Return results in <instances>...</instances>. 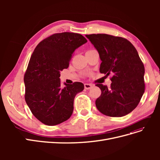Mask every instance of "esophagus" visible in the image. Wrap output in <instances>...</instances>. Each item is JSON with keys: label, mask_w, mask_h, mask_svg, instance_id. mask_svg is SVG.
I'll return each mask as SVG.
<instances>
[{"label": "esophagus", "mask_w": 160, "mask_h": 160, "mask_svg": "<svg viewBox=\"0 0 160 160\" xmlns=\"http://www.w3.org/2000/svg\"><path fill=\"white\" fill-rule=\"evenodd\" d=\"M92 86H93V85H92L91 84H89V83H85L84 84V88L86 89H91L92 88Z\"/></svg>", "instance_id": "obj_1"}]
</instances>
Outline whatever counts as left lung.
Segmentation results:
<instances>
[{
    "label": "left lung",
    "mask_w": 160,
    "mask_h": 160,
    "mask_svg": "<svg viewBox=\"0 0 160 160\" xmlns=\"http://www.w3.org/2000/svg\"><path fill=\"white\" fill-rule=\"evenodd\" d=\"M98 50L101 73L112 74L110 88L97 84L101 94L95 105L101 113L122 117L137 107L145 91L143 62L134 46L126 38L107 34L86 35Z\"/></svg>",
    "instance_id": "left-lung-1"
}]
</instances>
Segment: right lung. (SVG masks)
<instances>
[{"mask_svg": "<svg viewBox=\"0 0 160 160\" xmlns=\"http://www.w3.org/2000/svg\"><path fill=\"white\" fill-rule=\"evenodd\" d=\"M88 42L78 33H55L41 41L34 50L24 75L25 99L33 115L47 125L68 119L75 97L83 90L80 82L61 88L60 71L68 68L75 50Z\"/></svg>", "mask_w": 160, "mask_h": 160, "instance_id": "add662e5", "label": "right lung"}]
</instances>
